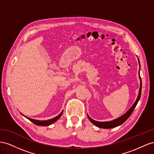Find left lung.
<instances>
[{
  "instance_id": "8db88e82",
  "label": "left lung",
  "mask_w": 154,
  "mask_h": 154,
  "mask_svg": "<svg viewBox=\"0 0 154 154\" xmlns=\"http://www.w3.org/2000/svg\"><path fill=\"white\" fill-rule=\"evenodd\" d=\"M138 61H139V64L140 66V62H139V59H138ZM140 70V69H139ZM139 80H140V88H139V94H138V96L137 99H136L135 103H134V104L131 106V107L127 111L125 114H123L122 116L118 117L116 119H113L112 121H104V122H99V121H96L92 119L88 115L87 116L88 117L89 120L91 121V122H92L94 125H95L96 126L99 127V128H115V127H117L118 126H120L121 125H122L123 122H125L129 118V117L131 116V113L133 112L134 109H135V106H137V104L139 102V100L140 99V95H141V90H142V82H141V79H140V75H139Z\"/></svg>"
}]
</instances>
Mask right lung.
Segmentation results:
<instances>
[{
  "mask_svg": "<svg viewBox=\"0 0 154 154\" xmlns=\"http://www.w3.org/2000/svg\"><path fill=\"white\" fill-rule=\"evenodd\" d=\"M63 110L61 112V113L59 114V115H58L57 116H56L55 117L53 118V119H48V120H45V121H40V120H36V119H31V118H29L28 117H26L25 116H24L23 113H21L22 115H23V116H24L26 118H27L28 119H29L31 122H32L33 123H34L35 125H36L37 126H49L51 124L54 123V122H55V121H57L59 119L60 117V116H62L63 114Z\"/></svg>",
  "mask_w": 154,
  "mask_h": 154,
  "instance_id": "right-lung-1",
  "label": "right lung"
}]
</instances>
